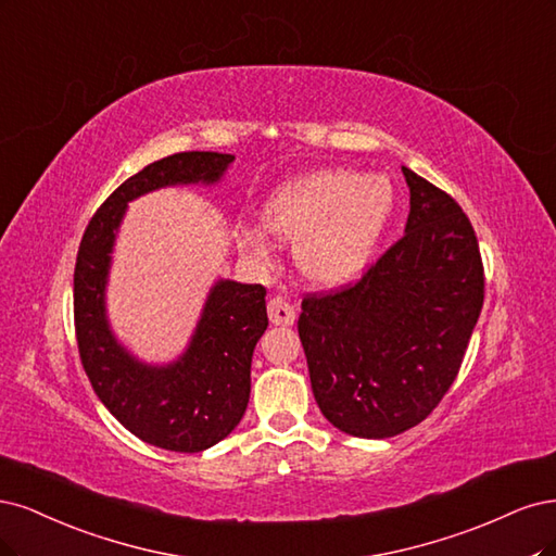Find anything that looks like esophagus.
I'll return each mask as SVG.
<instances>
[{"label":"esophagus","instance_id":"esophagus-1","mask_svg":"<svg viewBox=\"0 0 556 556\" xmlns=\"http://www.w3.org/2000/svg\"><path fill=\"white\" fill-rule=\"evenodd\" d=\"M267 316H270L275 326H293L295 309L289 300L281 295H275V298H270V302H267Z\"/></svg>","mask_w":556,"mask_h":556}]
</instances>
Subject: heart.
<instances>
[{
    "mask_svg": "<svg viewBox=\"0 0 556 556\" xmlns=\"http://www.w3.org/2000/svg\"><path fill=\"white\" fill-rule=\"evenodd\" d=\"M395 210L386 177L332 168L304 175L267 201L263 219L275 236L295 242L300 273L337 289L365 273ZM240 244L265 261L273 244L261 228H240Z\"/></svg>",
    "mask_w": 556,
    "mask_h": 556,
    "instance_id": "obj_1",
    "label": "heart"
}]
</instances>
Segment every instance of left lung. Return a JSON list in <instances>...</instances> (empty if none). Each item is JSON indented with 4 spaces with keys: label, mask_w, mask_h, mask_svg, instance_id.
Instances as JSON below:
<instances>
[{
    "label": "left lung",
    "mask_w": 556,
    "mask_h": 556,
    "mask_svg": "<svg viewBox=\"0 0 556 556\" xmlns=\"http://www.w3.org/2000/svg\"><path fill=\"white\" fill-rule=\"evenodd\" d=\"M402 173L410 191L404 236L361 281L307 293L298 318L320 414L361 439L402 434L432 414L485 298L467 214L425 177Z\"/></svg>",
    "instance_id": "obj_1"
}]
</instances>
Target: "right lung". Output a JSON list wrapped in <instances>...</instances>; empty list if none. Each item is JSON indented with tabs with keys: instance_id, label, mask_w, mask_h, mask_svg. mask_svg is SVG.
I'll use <instances>...</instances> for the list:
<instances>
[{
	"instance_id": "add662e5",
	"label": "right lung",
	"mask_w": 556,
	"mask_h": 556,
	"mask_svg": "<svg viewBox=\"0 0 556 556\" xmlns=\"http://www.w3.org/2000/svg\"><path fill=\"white\" fill-rule=\"evenodd\" d=\"M232 154L180 152L122 182L89 219L74 273V318L80 361L103 406L150 445L201 453L242 420L252 390V355L267 328L261 283L219 279L210 289L187 351L170 365L140 363L105 316V283L117 228L142 193L175 185H214Z\"/></svg>"
}]
</instances>
